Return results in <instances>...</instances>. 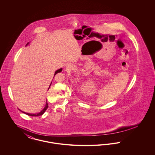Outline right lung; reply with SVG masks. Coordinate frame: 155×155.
Returning a JSON list of instances; mask_svg holds the SVG:
<instances>
[{
    "mask_svg": "<svg viewBox=\"0 0 155 155\" xmlns=\"http://www.w3.org/2000/svg\"><path fill=\"white\" fill-rule=\"evenodd\" d=\"M28 44H29V42H28V43H27V44L26 45V46H27V45H28ZM62 70H63V68H60L59 70H56V71H55V73H54V75H55L56 74L59 73L60 72H61V71H62ZM54 77H53V78H54ZM51 84H52V82H51ZM51 85H50V86H49V87L48 89H49V88H50ZM48 104L47 103V101H46V104H45V106L44 108L39 113H35V114H31V113H25V112L22 111L20 110V109H19V110L20 111H21L22 113H25V114H27V115H28V116H35V117H36V116H39L42 115V114L44 113L45 112V111L46 110V109H48Z\"/></svg>",
    "mask_w": 155,
    "mask_h": 155,
    "instance_id": "add662e5",
    "label": "right lung"
}]
</instances>
